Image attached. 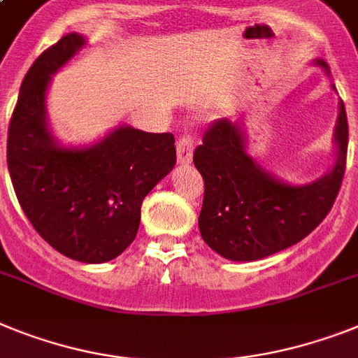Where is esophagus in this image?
<instances>
[{
  "label": "esophagus",
  "mask_w": 358,
  "mask_h": 358,
  "mask_svg": "<svg viewBox=\"0 0 358 358\" xmlns=\"http://www.w3.org/2000/svg\"><path fill=\"white\" fill-rule=\"evenodd\" d=\"M176 155H178L180 164H189L193 160V138L189 134H182L176 142Z\"/></svg>",
  "instance_id": "1"
}]
</instances>
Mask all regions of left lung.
<instances>
[{
  "mask_svg": "<svg viewBox=\"0 0 358 358\" xmlns=\"http://www.w3.org/2000/svg\"><path fill=\"white\" fill-rule=\"evenodd\" d=\"M317 63L327 71L322 59ZM335 142L338 158L331 173L313 184L289 185L245 152L238 123L213 122L193 155L206 184L198 216L203 242L224 258L251 262L306 238L331 211L346 171L348 116L342 100Z\"/></svg>",
  "mask_w": 358,
  "mask_h": 358,
  "instance_id": "left-lung-1",
  "label": "left lung"
}]
</instances>
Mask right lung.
<instances>
[{"label":"right lung","instance_id":"right-lung-1","mask_svg":"<svg viewBox=\"0 0 358 358\" xmlns=\"http://www.w3.org/2000/svg\"><path fill=\"white\" fill-rule=\"evenodd\" d=\"M83 45L71 32L32 63L8 123L7 165L17 202L41 238L72 260L101 264L136 238L143 198L173 169L176 149L171 133L133 127L114 129L83 149L56 143L45 92Z\"/></svg>","mask_w":358,"mask_h":358}]
</instances>
